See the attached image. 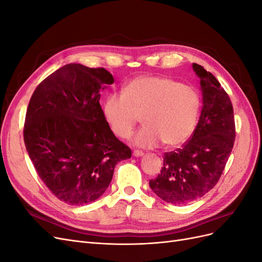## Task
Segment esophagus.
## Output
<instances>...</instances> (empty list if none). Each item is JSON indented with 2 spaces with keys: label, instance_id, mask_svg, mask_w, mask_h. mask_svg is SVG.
<instances>
[{
  "label": "esophagus",
  "instance_id": "obj_1",
  "mask_svg": "<svg viewBox=\"0 0 262 262\" xmlns=\"http://www.w3.org/2000/svg\"><path fill=\"white\" fill-rule=\"evenodd\" d=\"M143 155H144V153L142 152V150H139V149L133 150V156H136V157H140V156H143Z\"/></svg>",
  "mask_w": 262,
  "mask_h": 262
}]
</instances>
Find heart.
Listing matches in <instances>:
<instances>
[{
    "instance_id": "obj_1",
    "label": "heart",
    "mask_w": 262,
    "mask_h": 262,
    "mask_svg": "<svg viewBox=\"0 0 262 262\" xmlns=\"http://www.w3.org/2000/svg\"><path fill=\"white\" fill-rule=\"evenodd\" d=\"M201 108L194 87L164 76H140L113 93L104 104L106 120L117 137L128 139L143 116L145 123L132 144L155 148L166 143L180 146L195 129Z\"/></svg>"
}]
</instances>
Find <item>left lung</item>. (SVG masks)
I'll use <instances>...</instances> for the list:
<instances>
[{
    "label": "left lung",
    "mask_w": 262,
    "mask_h": 262,
    "mask_svg": "<svg viewBox=\"0 0 262 262\" xmlns=\"http://www.w3.org/2000/svg\"><path fill=\"white\" fill-rule=\"evenodd\" d=\"M203 106L194 132L181 148L165 153L164 166L149 187L164 201L186 204L217 184L235 142L232 101L212 73L193 63Z\"/></svg>",
    "instance_id": "left-lung-1"
}]
</instances>
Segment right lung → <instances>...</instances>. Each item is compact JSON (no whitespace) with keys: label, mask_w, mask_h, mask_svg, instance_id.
Listing matches in <instances>:
<instances>
[{"label":"right lung","mask_w":262,"mask_h":262,"mask_svg":"<svg viewBox=\"0 0 262 262\" xmlns=\"http://www.w3.org/2000/svg\"><path fill=\"white\" fill-rule=\"evenodd\" d=\"M115 82L104 68L70 63L37 86L24 125V141L39 177L71 205L106 191L115 166L130 147L119 141L100 107V90Z\"/></svg>","instance_id":"add662e5"}]
</instances>
